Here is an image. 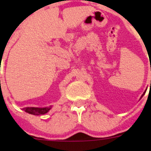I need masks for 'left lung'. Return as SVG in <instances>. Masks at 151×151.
I'll return each mask as SVG.
<instances>
[{
    "instance_id": "1",
    "label": "left lung",
    "mask_w": 151,
    "mask_h": 151,
    "mask_svg": "<svg viewBox=\"0 0 151 151\" xmlns=\"http://www.w3.org/2000/svg\"><path fill=\"white\" fill-rule=\"evenodd\" d=\"M145 92H146V91H145V92H144V93H143V94H142V95L141 98H142V96H144V94H145Z\"/></svg>"
}]
</instances>
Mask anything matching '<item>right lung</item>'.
Segmentation results:
<instances>
[{"mask_svg": "<svg viewBox=\"0 0 151 151\" xmlns=\"http://www.w3.org/2000/svg\"><path fill=\"white\" fill-rule=\"evenodd\" d=\"M52 108V106H48V107H43V108H39V107H25L22 108L25 112H28L29 114L35 115H45L47 113L50 109Z\"/></svg>", "mask_w": 151, "mask_h": 151, "instance_id": "obj_1", "label": "right lung"}]
</instances>
